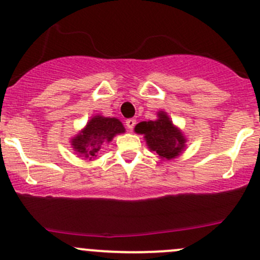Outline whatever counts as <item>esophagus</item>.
Here are the masks:
<instances>
[{
  "mask_svg": "<svg viewBox=\"0 0 260 260\" xmlns=\"http://www.w3.org/2000/svg\"><path fill=\"white\" fill-rule=\"evenodd\" d=\"M125 125L128 127V129L132 131L133 128H135V125H136V119H133V118H129V119L125 120Z\"/></svg>",
  "mask_w": 260,
  "mask_h": 260,
  "instance_id": "esophagus-1",
  "label": "esophagus"
}]
</instances>
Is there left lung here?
I'll list each match as a JSON object with an SVG mask.
<instances>
[{"label":"left lung","instance_id":"left-lung-1","mask_svg":"<svg viewBox=\"0 0 260 260\" xmlns=\"http://www.w3.org/2000/svg\"><path fill=\"white\" fill-rule=\"evenodd\" d=\"M135 132L143 135L149 151L156 152L162 161L177 158L186 148L187 138L164 111L157 112V119L138 123Z\"/></svg>","mask_w":260,"mask_h":260}]
</instances>
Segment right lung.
I'll list each match as a JSON object with an SVG mask.
<instances>
[{"mask_svg":"<svg viewBox=\"0 0 260 260\" xmlns=\"http://www.w3.org/2000/svg\"><path fill=\"white\" fill-rule=\"evenodd\" d=\"M124 132L125 128L119 119L95 114L88 120L85 127L70 140V145L78 157L91 161L98 156L102 146L112 142L115 136Z\"/></svg>","mask_w":260,"mask_h":260,"instance_id":"add662e5","label":"right lung"}]
</instances>
